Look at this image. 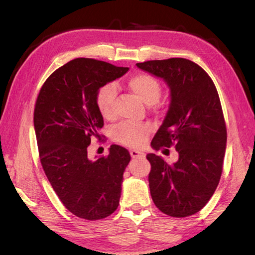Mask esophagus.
I'll return each mask as SVG.
<instances>
[{"instance_id": "obj_1", "label": "esophagus", "mask_w": 255, "mask_h": 255, "mask_svg": "<svg viewBox=\"0 0 255 255\" xmlns=\"http://www.w3.org/2000/svg\"><path fill=\"white\" fill-rule=\"evenodd\" d=\"M130 156L131 157H144L145 154L140 150H136V149H131L130 150Z\"/></svg>"}]
</instances>
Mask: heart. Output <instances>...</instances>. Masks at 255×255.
I'll return each mask as SVG.
<instances>
[{
  "mask_svg": "<svg viewBox=\"0 0 255 255\" xmlns=\"http://www.w3.org/2000/svg\"><path fill=\"white\" fill-rule=\"evenodd\" d=\"M128 88L146 105H155L161 98V83L153 75L147 73H138L129 77L127 82ZM116 88L114 84L108 83L98 90L96 96L97 108L103 118L111 119L115 115ZM152 127L148 124H135L124 122L112 129L111 136L118 143L137 147L143 145L149 135Z\"/></svg>",
  "mask_w": 255,
  "mask_h": 255,
  "instance_id": "1",
  "label": "heart"
}]
</instances>
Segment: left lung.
I'll return each instance as SVG.
<instances>
[{"label":"left lung","mask_w":255,"mask_h":255,"mask_svg":"<svg viewBox=\"0 0 255 255\" xmlns=\"http://www.w3.org/2000/svg\"><path fill=\"white\" fill-rule=\"evenodd\" d=\"M136 65L162 77L171 90L169 111L152 147L173 146L179 153L174 164L147 154L150 196L162 213L188 217L209 201L223 172L227 130L217 89L205 70L189 59L147 60Z\"/></svg>","instance_id":"left-lung-1"}]
</instances>
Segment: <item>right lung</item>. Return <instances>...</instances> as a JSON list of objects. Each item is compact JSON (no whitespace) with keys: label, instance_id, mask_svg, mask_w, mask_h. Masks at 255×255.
<instances>
[{"label":"right lung","instance_id":"obj_1","mask_svg":"<svg viewBox=\"0 0 255 255\" xmlns=\"http://www.w3.org/2000/svg\"><path fill=\"white\" fill-rule=\"evenodd\" d=\"M127 71L102 60L75 58L49 75L34 106V131L47 179L66 209L86 221L106 218L119 205L130 154L111 145L108 156L90 161L88 147L103 127L98 90Z\"/></svg>","mask_w":255,"mask_h":255}]
</instances>
